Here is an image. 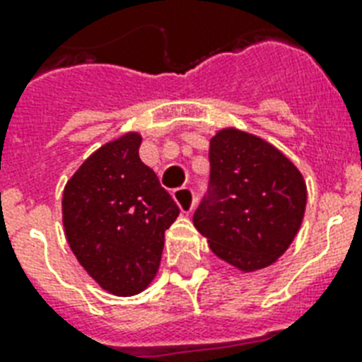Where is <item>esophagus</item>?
<instances>
[{
  "label": "esophagus",
  "mask_w": 362,
  "mask_h": 362,
  "mask_svg": "<svg viewBox=\"0 0 362 362\" xmlns=\"http://www.w3.org/2000/svg\"><path fill=\"white\" fill-rule=\"evenodd\" d=\"M173 197H175L176 204L180 206L182 214H189L195 206V193L192 187H178L173 192Z\"/></svg>",
  "instance_id": "esophagus-1"
}]
</instances>
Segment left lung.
I'll use <instances>...</instances> for the list:
<instances>
[{
    "mask_svg": "<svg viewBox=\"0 0 362 362\" xmlns=\"http://www.w3.org/2000/svg\"><path fill=\"white\" fill-rule=\"evenodd\" d=\"M209 159V197L195 210L193 226L235 269H267L303 226L308 193L300 170L270 142L237 127L210 139Z\"/></svg>",
    "mask_w": 362,
    "mask_h": 362,
    "instance_id": "left-lung-1",
    "label": "left lung"
}]
</instances>
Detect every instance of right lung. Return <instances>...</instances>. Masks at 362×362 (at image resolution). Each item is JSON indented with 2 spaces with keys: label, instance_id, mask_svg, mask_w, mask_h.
<instances>
[{
  "label": "right lung",
  "instance_id": "right-lung-1",
  "mask_svg": "<svg viewBox=\"0 0 362 362\" xmlns=\"http://www.w3.org/2000/svg\"><path fill=\"white\" fill-rule=\"evenodd\" d=\"M142 136L124 133L95 150L64 187L62 220L88 274L116 297L144 291L158 274L165 231L180 214L139 158Z\"/></svg>",
  "mask_w": 362,
  "mask_h": 362
}]
</instances>
